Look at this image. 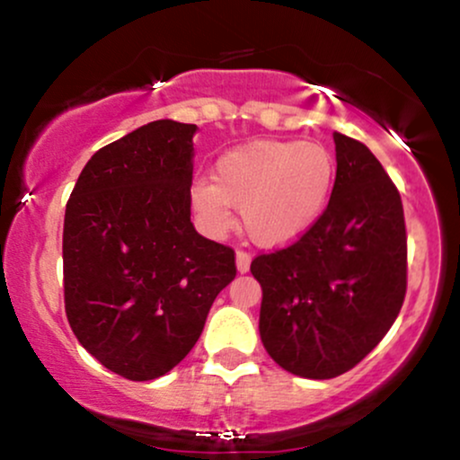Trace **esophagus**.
Here are the masks:
<instances>
[{
    "instance_id": "esophagus-1",
    "label": "esophagus",
    "mask_w": 460,
    "mask_h": 460,
    "mask_svg": "<svg viewBox=\"0 0 460 460\" xmlns=\"http://www.w3.org/2000/svg\"><path fill=\"white\" fill-rule=\"evenodd\" d=\"M235 263H237V272H242V274L248 272V268H251V252L237 251Z\"/></svg>"
}]
</instances>
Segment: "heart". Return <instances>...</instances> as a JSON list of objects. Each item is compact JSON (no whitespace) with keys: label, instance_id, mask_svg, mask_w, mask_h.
I'll return each instance as SVG.
<instances>
[{"label":"heart","instance_id":"1","mask_svg":"<svg viewBox=\"0 0 460 460\" xmlns=\"http://www.w3.org/2000/svg\"><path fill=\"white\" fill-rule=\"evenodd\" d=\"M335 183V160L322 145L257 140L226 151L214 177L192 186V205L205 225L220 234L242 209L246 234L263 246L298 240L324 212Z\"/></svg>","mask_w":460,"mask_h":460}]
</instances>
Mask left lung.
I'll use <instances>...</instances> for the list:
<instances>
[{
  "mask_svg": "<svg viewBox=\"0 0 460 460\" xmlns=\"http://www.w3.org/2000/svg\"><path fill=\"white\" fill-rule=\"evenodd\" d=\"M329 205L289 246L251 263L261 285L263 348L288 372L335 378L361 363L406 296V226L398 188L363 142L332 134Z\"/></svg>",
  "mask_w": 460,
  "mask_h": 460,
  "instance_id": "1",
  "label": "left lung"
}]
</instances>
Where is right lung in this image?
<instances>
[{
    "instance_id": "1",
    "label": "right lung",
    "mask_w": 460,
    "mask_h": 460,
    "mask_svg": "<svg viewBox=\"0 0 460 460\" xmlns=\"http://www.w3.org/2000/svg\"><path fill=\"white\" fill-rule=\"evenodd\" d=\"M197 125L153 120L99 149L66 203L62 261L68 324L128 381H153L203 332L235 251L190 223Z\"/></svg>"
}]
</instances>
